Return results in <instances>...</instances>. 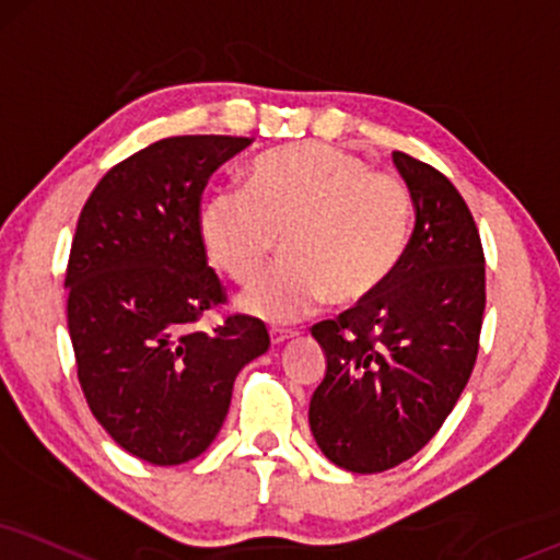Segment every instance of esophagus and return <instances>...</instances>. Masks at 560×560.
Returning <instances> with one entry per match:
<instances>
[{
    "instance_id": "34e87169",
    "label": "esophagus",
    "mask_w": 560,
    "mask_h": 560,
    "mask_svg": "<svg viewBox=\"0 0 560 560\" xmlns=\"http://www.w3.org/2000/svg\"><path fill=\"white\" fill-rule=\"evenodd\" d=\"M291 337V332H282V329H269V342H272L275 348H278V345H285Z\"/></svg>"
}]
</instances>
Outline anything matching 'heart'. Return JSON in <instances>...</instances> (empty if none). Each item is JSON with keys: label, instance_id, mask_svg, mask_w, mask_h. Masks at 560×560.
<instances>
[{"label": "heart", "instance_id": "1", "mask_svg": "<svg viewBox=\"0 0 560 560\" xmlns=\"http://www.w3.org/2000/svg\"><path fill=\"white\" fill-rule=\"evenodd\" d=\"M412 202L389 174L324 142H301L254 161L246 191L205 199L199 236L231 280H254L282 238L285 265L241 293L238 308L275 324L301 322L324 303L358 308L405 257Z\"/></svg>", "mask_w": 560, "mask_h": 560}]
</instances>
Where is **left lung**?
<instances>
[{"label":"left lung","mask_w":560,"mask_h":560,"mask_svg":"<svg viewBox=\"0 0 560 560\" xmlns=\"http://www.w3.org/2000/svg\"><path fill=\"white\" fill-rule=\"evenodd\" d=\"M392 163L416 228L376 299L312 327L327 374L308 405L316 446L348 472H384L436 436L470 382L486 312V259L465 199L405 153Z\"/></svg>","instance_id":"obj_1"}]
</instances>
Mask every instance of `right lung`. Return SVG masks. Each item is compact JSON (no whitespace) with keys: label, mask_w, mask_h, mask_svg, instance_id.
<instances>
[{"label":"right lung","mask_w":560,"mask_h":560,"mask_svg":"<svg viewBox=\"0 0 560 560\" xmlns=\"http://www.w3.org/2000/svg\"><path fill=\"white\" fill-rule=\"evenodd\" d=\"M248 137H168L114 165L82 207L67 280V329L78 378L98 423L150 465L199 457L223 428L238 371L267 353L265 324L228 316L207 267L199 199Z\"/></svg>","instance_id":"right-lung-1"}]
</instances>
